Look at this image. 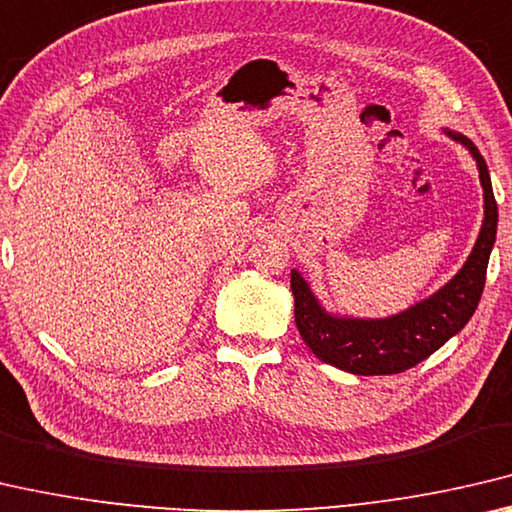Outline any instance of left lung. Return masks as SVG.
Instances as JSON below:
<instances>
[{
	"label": "left lung",
	"mask_w": 512,
	"mask_h": 512,
	"mask_svg": "<svg viewBox=\"0 0 512 512\" xmlns=\"http://www.w3.org/2000/svg\"><path fill=\"white\" fill-rule=\"evenodd\" d=\"M445 133L456 142H463L469 154L476 158L485 199L483 226L472 254L445 288L410 306L408 311L385 320H354V317H333L326 313L304 276L297 270L290 274L295 322L301 340L317 358L338 370L358 376L406 372L463 329L479 306L490 251L497 238V201H494L488 165L474 142L456 131Z\"/></svg>",
	"instance_id": "obj_1"
}]
</instances>
